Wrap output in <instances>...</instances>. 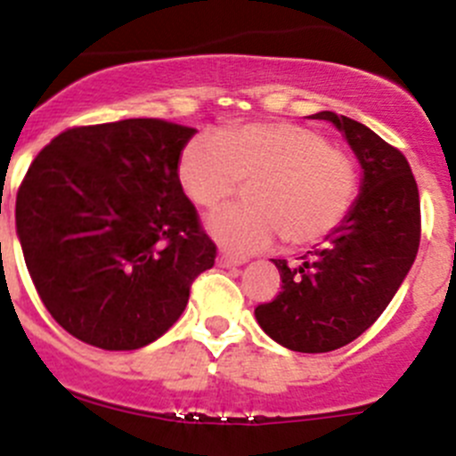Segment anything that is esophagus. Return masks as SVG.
<instances>
[{
  "mask_svg": "<svg viewBox=\"0 0 456 456\" xmlns=\"http://www.w3.org/2000/svg\"><path fill=\"white\" fill-rule=\"evenodd\" d=\"M216 264H219L221 268H237V266H241V264H246V259L232 257V255H228V253H221L219 257H216Z\"/></svg>",
  "mask_w": 456,
  "mask_h": 456,
  "instance_id": "obj_1",
  "label": "esophagus"
}]
</instances>
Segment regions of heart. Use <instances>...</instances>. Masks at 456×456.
Here are the masks:
<instances>
[{
  "mask_svg": "<svg viewBox=\"0 0 456 456\" xmlns=\"http://www.w3.org/2000/svg\"><path fill=\"white\" fill-rule=\"evenodd\" d=\"M179 181L201 208H215L250 183V206L225 208L206 228L225 250L250 255L284 235L311 246L346 219L358 192L354 160L322 134L293 123H248L190 138Z\"/></svg>",
  "mask_w": 456,
  "mask_h": 456,
  "instance_id": "obj_1",
  "label": "heart"
}]
</instances>
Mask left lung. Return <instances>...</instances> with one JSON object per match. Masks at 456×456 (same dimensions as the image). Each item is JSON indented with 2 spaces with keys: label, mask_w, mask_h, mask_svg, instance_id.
<instances>
[{
  "label": "left lung",
  "mask_w": 456,
  "mask_h": 456,
  "mask_svg": "<svg viewBox=\"0 0 456 456\" xmlns=\"http://www.w3.org/2000/svg\"><path fill=\"white\" fill-rule=\"evenodd\" d=\"M345 136L361 166V192L324 248L309 250L296 268L271 259L280 296L255 309L277 345L302 354L340 349L387 309L414 264L420 241L419 188L405 156L358 120L320 111Z\"/></svg>",
  "instance_id": "1"
}]
</instances>
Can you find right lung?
<instances>
[{
  "label": "right lung",
  "instance_id": "add662e5",
  "mask_svg": "<svg viewBox=\"0 0 456 456\" xmlns=\"http://www.w3.org/2000/svg\"><path fill=\"white\" fill-rule=\"evenodd\" d=\"M197 129L156 118L73 127L30 163L15 225L55 322L86 345L132 351L183 314L216 248L179 181Z\"/></svg>",
  "mask_w": 456,
  "mask_h": 456
}]
</instances>
